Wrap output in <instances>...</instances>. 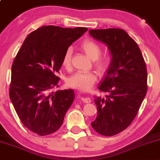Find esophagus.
I'll return each mask as SVG.
<instances>
[{"mask_svg":"<svg viewBox=\"0 0 160 160\" xmlns=\"http://www.w3.org/2000/svg\"><path fill=\"white\" fill-rule=\"evenodd\" d=\"M81 100H82V101H83L84 103H90V102H91V101H90V99L89 98H85V97H82Z\"/></svg>","mask_w":160,"mask_h":160,"instance_id":"esophagus-1","label":"esophagus"}]
</instances>
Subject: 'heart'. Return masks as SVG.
Returning a JSON list of instances; mask_svg holds the SVG:
<instances>
[{
	"label": "heart",
	"mask_w": 160,
	"mask_h": 160,
	"mask_svg": "<svg viewBox=\"0 0 160 160\" xmlns=\"http://www.w3.org/2000/svg\"><path fill=\"white\" fill-rule=\"evenodd\" d=\"M81 49L85 52L90 59L94 60L95 67L98 70L104 71L106 70L109 63V58L108 56L100 57L101 52V48L98 44L92 40H85L80 45ZM72 49L69 47L65 51L62 57V63L65 68H69L71 64ZM98 79V75L93 71H77L69 77L68 84L73 88L88 91L89 90Z\"/></svg>",
	"instance_id": "b5f03b06"
}]
</instances>
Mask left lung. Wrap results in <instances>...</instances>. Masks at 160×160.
I'll use <instances>...</instances> for the list:
<instances>
[{
  "mask_svg": "<svg viewBox=\"0 0 160 160\" xmlns=\"http://www.w3.org/2000/svg\"><path fill=\"white\" fill-rule=\"evenodd\" d=\"M89 34L108 46L111 56L98 87L108 95L94 97L98 115L91 125L101 135L112 136L129 126L146 97V62L137 43L123 29H94Z\"/></svg>",
  "mask_w": 160,
  "mask_h": 160,
  "instance_id": "obj_1",
  "label": "left lung"
}]
</instances>
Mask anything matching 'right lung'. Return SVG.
Wrapping results in <instances>:
<instances>
[{"instance_id": "1", "label": "right lung", "mask_w": 160, "mask_h": 160, "mask_svg": "<svg viewBox=\"0 0 160 160\" xmlns=\"http://www.w3.org/2000/svg\"><path fill=\"white\" fill-rule=\"evenodd\" d=\"M88 31L42 26L24 41L11 67L10 99L22 124L38 135L56 132L73 101L72 90L52 91L58 88L56 76L63 54Z\"/></svg>"}]
</instances>
